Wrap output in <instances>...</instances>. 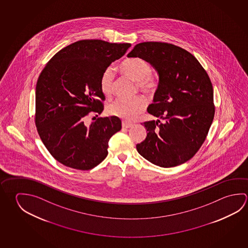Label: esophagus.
<instances>
[{"label": "esophagus", "instance_id": "esophagus-1", "mask_svg": "<svg viewBox=\"0 0 248 248\" xmlns=\"http://www.w3.org/2000/svg\"><path fill=\"white\" fill-rule=\"evenodd\" d=\"M133 125L131 123L128 122H124L122 123V127L123 128H126V129H128V128H130L131 126Z\"/></svg>", "mask_w": 248, "mask_h": 248}]
</instances>
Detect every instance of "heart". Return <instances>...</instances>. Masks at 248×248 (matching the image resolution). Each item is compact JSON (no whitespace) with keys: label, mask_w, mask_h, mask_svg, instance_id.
<instances>
[{"label":"heart","mask_w":248,"mask_h":248,"mask_svg":"<svg viewBox=\"0 0 248 248\" xmlns=\"http://www.w3.org/2000/svg\"><path fill=\"white\" fill-rule=\"evenodd\" d=\"M118 69L123 75L137 82L139 91L147 96H153L158 88V78L152 72V66L143 58L135 57L123 61ZM114 72L111 68H107L102 73L99 80V87L104 96L109 97L112 94ZM145 100L143 96H136L132 99H121L110 103L107 106V112L127 121H131L143 111Z\"/></svg>","instance_id":"heart-1"}]
</instances>
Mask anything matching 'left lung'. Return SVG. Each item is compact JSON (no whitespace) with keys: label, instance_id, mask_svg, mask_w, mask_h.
I'll use <instances>...</instances> for the list:
<instances>
[{"label":"left lung","instance_id":"left-lung-1","mask_svg":"<svg viewBox=\"0 0 248 248\" xmlns=\"http://www.w3.org/2000/svg\"><path fill=\"white\" fill-rule=\"evenodd\" d=\"M127 57L143 58L159 77L147 111L164 121L143 123L147 136L137 144L138 152L160 167L182 165L200 150L214 118L208 75L191 53L167 43L137 44Z\"/></svg>","mask_w":248,"mask_h":248}]
</instances>
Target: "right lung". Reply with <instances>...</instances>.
<instances>
[{
  "label": "right lung",
  "mask_w": 248,
  "mask_h": 248,
  "mask_svg": "<svg viewBox=\"0 0 248 248\" xmlns=\"http://www.w3.org/2000/svg\"><path fill=\"white\" fill-rule=\"evenodd\" d=\"M130 47L81 40L62 48L41 72L35 87V126L45 147L62 165L87 170L108 155V142L121 130V120L94 117L90 125L84 120L104 110L101 75Z\"/></svg>",
  "instance_id": "1"
}]
</instances>
